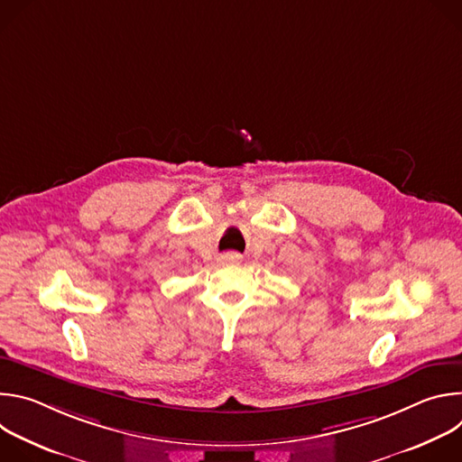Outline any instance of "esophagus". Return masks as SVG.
<instances>
[{
  "label": "esophagus",
  "instance_id": "1",
  "mask_svg": "<svg viewBox=\"0 0 462 462\" xmlns=\"http://www.w3.org/2000/svg\"><path fill=\"white\" fill-rule=\"evenodd\" d=\"M219 259H221V263H225V265H228V263H239L241 254L239 252H223Z\"/></svg>",
  "mask_w": 462,
  "mask_h": 462
}]
</instances>
